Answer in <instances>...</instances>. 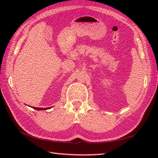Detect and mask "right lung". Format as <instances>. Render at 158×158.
Wrapping results in <instances>:
<instances>
[{"label":"right lung","mask_w":158,"mask_h":158,"mask_svg":"<svg viewBox=\"0 0 158 158\" xmlns=\"http://www.w3.org/2000/svg\"><path fill=\"white\" fill-rule=\"evenodd\" d=\"M32 108L37 109V110H45V109H50V107H47V108H38V107H32Z\"/></svg>","instance_id":"1"}]
</instances>
